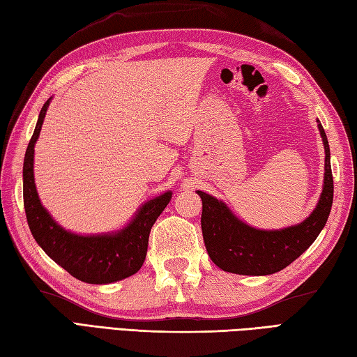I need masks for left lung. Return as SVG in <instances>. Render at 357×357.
I'll list each match as a JSON object with an SVG mask.
<instances>
[{
    "mask_svg": "<svg viewBox=\"0 0 357 357\" xmlns=\"http://www.w3.org/2000/svg\"><path fill=\"white\" fill-rule=\"evenodd\" d=\"M317 128L325 146L324 188L317 206L300 225L264 230L246 225L221 199L197 190L202 201V238L211 260L220 269L240 275H269L284 269L316 241L333 206L330 145L320 121Z\"/></svg>",
    "mask_w": 357,
    "mask_h": 357,
    "instance_id": "obj_1",
    "label": "left lung"
}]
</instances>
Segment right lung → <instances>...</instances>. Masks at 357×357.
<instances>
[{"label": "right lung", "instance_id": "1", "mask_svg": "<svg viewBox=\"0 0 357 357\" xmlns=\"http://www.w3.org/2000/svg\"><path fill=\"white\" fill-rule=\"evenodd\" d=\"M51 100L52 97L40 111L37 127L24 155L23 198L27 225L38 246L77 280L91 284L123 280L142 268L150 230L170 202L172 192L145 201L132 220L121 230L80 235L63 229L41 204L33 179V149Z\"/></svg>", "mask_w": 357, "mask_h": 357}]
</instances>
